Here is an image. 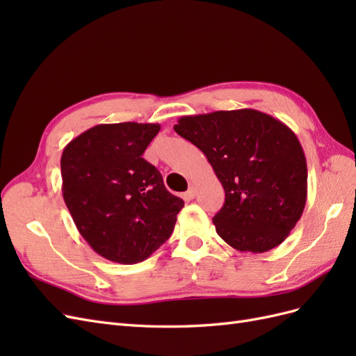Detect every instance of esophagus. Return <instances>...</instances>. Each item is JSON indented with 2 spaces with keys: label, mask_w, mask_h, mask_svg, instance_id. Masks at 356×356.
Instances as JSON below:
<instances>
[{
  "label": "esophagus",
  "mask_w": 356,
  "mask_h": 356,
  "mask_svg": "<svg viewBox=\"0 0 356 356\" xmlns=\"http://www.w3.org/2000/svg\"><path fill=\"white\" fill-rule=\"evenodd\" d=\"M195 196H196V188H195V187H190V188L184 193V199H186V200L195 199Z\"/></svg>",
  "instance_id": "1"
}]
</instances>
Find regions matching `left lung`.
<instances>
[{
	"label": "left lung",
	"mask_w": 356,
	"mask_h": 356,
	"mask_svg": "<svg viewBox=\"0 0 356 356\" xmlns=\"http://www.w3.org/2000/svg\"><path fill=\"white\" fill-rule=\"evenodd\" d=\"M174 129L207 156L224 188L225 202L212 218L220 238L254 254L281 245L307 197L306 157L296 134L251 108L184 115Z\"/></svg>",
	"instance_id": "left-lung-1"
}]
</instances>
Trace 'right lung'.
<instances>
[{
  "mask_svg": "<svg viewBox=\"0 0 356 356\" xmlns=\"http://www.w3.org/2000/svg\"><path fill=\"white\" fill-rule=\"evenodd\" d=\"M159 131L156 123L98 124L63 148V200L84 241L110 261L147 260L169 239L184 207L143 157Z\"/></svg>",
  "mask_w": 356,
  "mask_h": 356,
  "instance_id": "1",
  "label": "right lung"
}]
</instances>
